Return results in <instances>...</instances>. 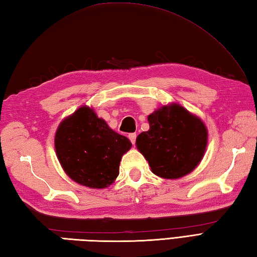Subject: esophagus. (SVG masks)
<instances>
[{
    "mask_svg": "<svg viewBox=\"0 0 257 257\" xmlns=\"http://www.w3.org/2000/svg\"><path fill=\"white\" fill-rule=\"evenodd\" d=\"M136 138H137V134H130L129 135V139H130V141H132L133 145L136 144Z\"/></svg>",
    "mask_w": 257,
    "mask_h": 257,
    "instance_id": "1",
    "label": "esophagus"
}]
</instances>
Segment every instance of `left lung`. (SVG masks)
<instances>
[{"label":"left lung","mask_w":257,"mask_h":257,"mask_svg":"<svg viewBox=\"0 0 257 257\" xmlns=\"http://www.w3.org/2000/svg\"><path fill=\"white\" fill-rule=\"evenodd\" d=\"M148 121L150 129L138 136L136 145L152 172L165 179H178L199 165L207 143L201 119L180 105H170L149 114Z\"/></svg>","instance_id":"obj_1"}]
</instances>
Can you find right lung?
Listing matches in <instances>:
<instances>
[{"label": "right lung", "instance_id": "add662e5", "mask_svg": "<svg viewBox=\"0 0 257 257\" xmlns=\"http://www.w3.org/2000/svg\"><path fill=\"white\" fill-rule=\"evenodd\" d=\"M130 140L114 133L92 109L81 107L63 120L55 136V149L70 179L85 187L102 189L119 174Z\"/></svg>", "mask_w": 257, "mask_h": 257}]
</instances>
